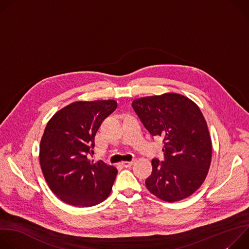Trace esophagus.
Returning <instances> with one entry per match:
<instances>
[{
    "label": "esophagus",
    "mask_w": 249,
    "mask_h": 249,
    "mask_svg": "<svg viewBox=\"0 0 249 249\" xmlns=\"http://www.w3.org/2000/svg\"><path fill=\"white\" fill-rule=\"evenodd\" d=\"M133 163H134V160H132V161H122V162H121V164H122L124 167H130Z\"/></svg>",
    "instance_id": "esophagus-1"
}]
</instances>
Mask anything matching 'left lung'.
<instances>
[{
	"label": "left lung",
	"mask_w": 249,
	"mask_h": 249,
	"mask_svg": "<svg viewBox=\"0 0 249 249\" xmlns=\"http://www.w3.org/2000/svg\"><path fill=\"white\" fill-rule=\"evenodd\" d=\"M132 107L152 136L163 139L164 160H152L148 190L166 202L189 197L204 182L212 159V142L200 108L171 92L135 99Z\"/></svg>",
	"instance_id": "obj_1"
}]
</instances>
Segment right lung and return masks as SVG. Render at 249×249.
<instances>
[{
    "instance_id": "right-lung-1",
    "label": "right lung",
    "mask_w": 249,
    "mask_h": 249,
    "mask_svg": "<svg viewBox=\"0 0 249 249\" xmlns=\"http://www.w3.org/2000/svg\"><path fill=\"white\" fill-rule=\"evenodd\" d=\"M117 107L115 100L76 101L49 120L40 142L44 178L63 202L91 207L107 198L117 169L102 160L93 163L94 137L102 121Z\"/></svg>"
}]
</instances>
